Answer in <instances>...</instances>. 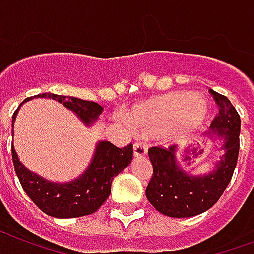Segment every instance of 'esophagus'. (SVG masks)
I'll list each match as a JSON object with an SVG mask.
<instances>
[{
    "label": "esophagus",
    "mask_w": 254,
    "mask_h": 254,
    "mask_svg": "<svg viewBox=\"0 0 254 254\" xmlns=\"http://www.w3.org/2000/svg\"><path fill=\"white\" fill-rule=\"evenodd\" d=\"M147 154V147H146V144L144 143H135L134 144V155L135 156H144Z\"/></svg>",
    "instance_id": "esophagus-1"
}]
</instances>
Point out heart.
I'll return each instance as SVG.
<instances>
[{
  "instance_id": "heart-1",
  "label": "heart",
  "mask_w": 254,
  "mask_h": 254,
  "mask_svg": "<svg viewBox=\"0 0 254 254\" xmlns=\"http://www.w3.org/2000/svg\"><path fill=\"white\" fill-rule=\"evenodd\" d=\"M209 116L206 102L190 92H173L139 104L129 112L128 123L138 134H161L173 125L175 138H186Z\"/></svg>"
}]
</instances>
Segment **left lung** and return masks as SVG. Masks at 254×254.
I'll list each match as a JSON object with an SVG mask.
<instances>
[{
    "instance_id": "1",
    "label": "left lung",
    "mask_w": 254,
    "mask_h": 254,
    "mask_svg": "<svg viewBox=\"0 0 254 254\" xmlns=\"http://www.w3.org/2000/svg\"><path fill=\"white\" fill-rule=\"evenodd\" d=\"M218 114L211 122L207 138L221 140L224 154L210 173L188 174L177 159V147L148 148L152 177L146 197L156 210L167 217L188 218L209 210L224 194L233 177L240 151L241 120L226 96L210 89Z\"/></svg>"
}]
</instances>
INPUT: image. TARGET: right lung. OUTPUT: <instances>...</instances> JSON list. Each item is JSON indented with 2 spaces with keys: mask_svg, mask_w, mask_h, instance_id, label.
I'll list each match as a JSON object with an SVG mask.
<instances>
[{
  "mask_svg": "<svg viewBox=\"0 0 254 254\" xmlns=\"http://www.w3.org/2000/svg\"><path fill=\"white\" fill-rule=\"evenodd\" d=\"M33 98L57 100L79 116V119L87 126L92 125L103 112V107L98 103L70 96L68 98L55 93H40ZM30 99L32 98H28L24 103ZM20 107L13 114L11 126H14ZM132 155V144L119 148L107 140L99 142L87 170L79 178L70 182L57 184L28 170L20 162L11 143V159L24 191L40 210L56 218H76L95 213L110 197L114 177L131 163Z\"/></svg>",
  "mask_w": 254,
  "mask_h": 254,
  "instance_id": "right-lung-1",
  "label": "right lung"
}]
</instances>
